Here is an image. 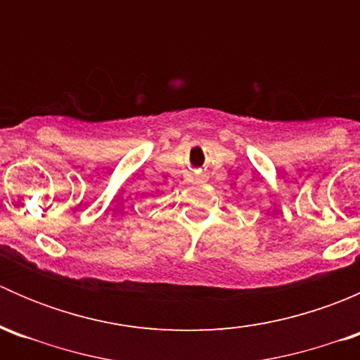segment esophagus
I'll return each instance as SVG.
<instances>
[{
  "label": "esophagus",
  "mask_w": 360,
  "mask_h": 360,
  "mask_svg": "<svg viewBox=\"0 0 360 360\" xmlns=\"http://www.w3.org/2000/svg\"><path fill=\"white\" fill-rule=\"evenodd\" d=\"M203 179H205V176H200V177H198V181H203Z\"/></svg>",
  "instance_id": "obj_1"
}]
</instances>
